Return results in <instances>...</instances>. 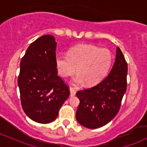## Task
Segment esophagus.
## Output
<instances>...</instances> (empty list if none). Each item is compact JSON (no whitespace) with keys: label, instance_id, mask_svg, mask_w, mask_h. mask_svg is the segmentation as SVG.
<instances>
[{"label":"esophagus","instance_id":"obj_1","mask_svg":"<svg viewBox=\"0 0 147 147\" xmlns=\"http://www.w3.org/2000/svg\"><path fill=\"white\" fill-rule=\"evenodd\" d=\"M69 91H70V96L71 97H73L76 94V90H75L74 87H69Z\"/></svg>","mask_w":147,"mask_h":147}]
</instances>
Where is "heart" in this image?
I'll return each instance as SVG.
<instances>
[{
    "mask_svg": "<svg viewBox=\"0 0 147 147\" xmlns=\"http://www.w3.org/2000/svg\"><path fill=\"white\" fill-rule=\"evenodd\" d=\"M112 53L105 48L87 44H81L72 47L67 55H57L55 64L59 74L67 78L75 73L77 84L85 82L87 86H94L106 77L112 64Z\"/></svg>",
    "mask_w": 147,
    "mask_h": 147,
    "instance_id": "obj_1",
    "label": "heart"
}]
</instances>
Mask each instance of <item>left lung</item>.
I'll list each match as a JSON object with an SVG mask.
<instances>
[{"label": "left lung", "instance_id": "1", "mask_svg": "<svg viewBox=\"0 0 147 147\" xmlns=\"http://www.w3.org/2000/svg\"><path fill=\"white\" fill-rule=\"evenodd\" d=\"M127 61L118 47L115 64L107 77L94 87L76 93L80 100L76 119L81 125L97 129L115 117L127 90Z\"/></svg>", "mask_w": 147, "mask_h": 147}]
</instances>
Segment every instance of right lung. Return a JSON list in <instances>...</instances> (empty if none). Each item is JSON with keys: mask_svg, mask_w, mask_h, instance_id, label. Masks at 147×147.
I'll use <instances>...</instances> for the list:
<instances>
[{"mask_svg": "<svg viewBox=\"0 0 147 147\" xmlns=\"http://www.w3.org/2000/svg\"><path fill=\"white\" fill-rule=\"evenodd\" d=\"M56 45L53 35L40 37L28 47L20 64L22 108L30 119L41 124L54 121L69 96V87L57 75Z\"/></svg>", "mask_w": 147, "mask_h": 147, "instance_id": "right-lung-1", "label": "right lung"}]
</instances>
